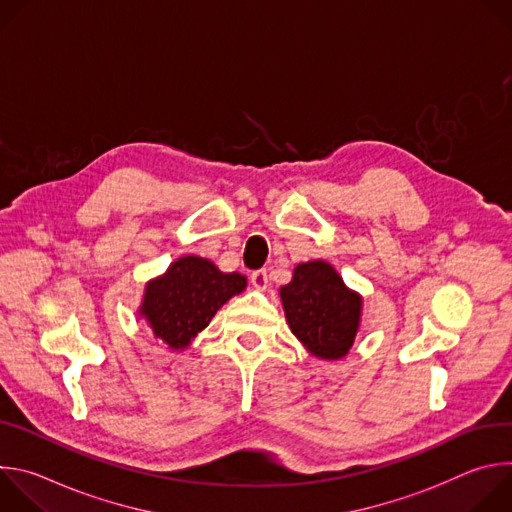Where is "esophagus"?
<instances>
[{"mask_svg":"<svg viewBox=\"0 0 512 512\" xmlns=\"http://www.w3.org/2000/svg\"><path fill=\"white\" fill-rule=\"evenodd\" d=\"M251 283L259 289H265L267 283H269V277H267V271L265 269H257L251 273Z\"/></svg>","mask_w":512,"mask_h":512,"instance_id":"esophagus-1","label":"esophagus"}]
</instances>
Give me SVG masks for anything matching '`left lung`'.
Segmentation results:
<instances>
[{
	"label": "left lung",
	"instance_id": "1",
	"mask_svg": "<svg viewBox=\"0 0 512 512\" xmlns=\"http://www.w3.org/2000/svg\"><path fill=\"white\" fill-rule=\"evenodd\" d=\"M287 324L310 352L320 358H342L354 342L362 300L350 291L332 265L302 263L294 279L281 287Z\"/></svg>",
	"mask_w": 512,
	"mask_h": 512
}]
</instances>
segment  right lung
Instances as JSON below:
<instances>
[{
  "label": "right lung",
  "instance_id": "obj_1",
  "mask_svg": "<svg viewBox=\"0 0 512 512\" xmlns=\"http://www.w3.org/2000/svg\"><path fill=\"white\" fill-rule=\"evenodd\" d=\"M245 285L241 273L218 271L202 257H182L145 289L141 316L148 318L156 338L184 348Z\"/></svg>",
  "mask_w": 512,
  "mask_h": 512
}]
</instances>
